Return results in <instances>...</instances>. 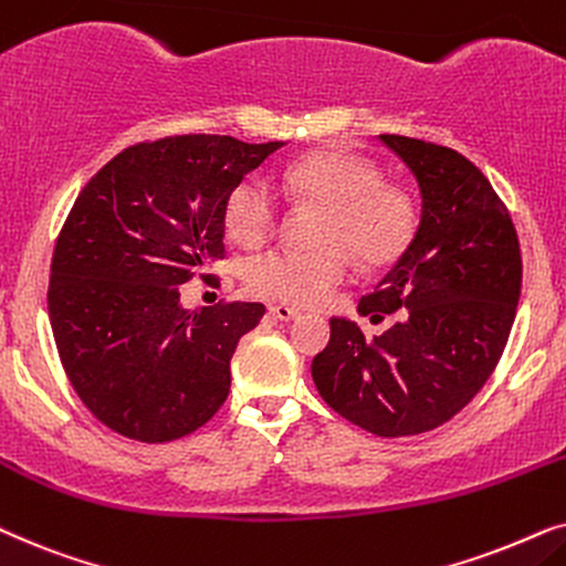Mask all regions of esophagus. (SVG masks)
<instances>
[{"instance_id":"obj_1","label":"esophagus","mask_w":566,"mask_h":566,"mask_svg":"<svg viewBox=\"0 0 566 566\" xmlns=\"http://www.w3.org/2000/svg\"><path fill=\"white\" fill-rule=\"evenodd\" d=\"M269 313L279 321H295L300 315V311H295V307H290V305H271Z\"/></svg>"}]
</instances>
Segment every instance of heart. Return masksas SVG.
Returning a JSON list of instances; mask_svg holds the SVG:
<instances>
[{"mask_svg": "<svg viewBox=\"0 0 566 566\" xmlns=\"http://www.w3.org/2000/svg\"><path fill=\"white\" fill-rule=\"evenodd\" d=\"M321 207L315 251L271 248L245 263V282L263 297L318 303L354 271V253L367 266L401 259L417 232V205L403 188L382 184L380 170L349 149H318L276 176H245L224 205V230L240 245H261L282 220V195Z\"/></svg>", "mask_w": 566, "mask_h": 566, "instance_id": "1", "label": "heart"}]
</instances>
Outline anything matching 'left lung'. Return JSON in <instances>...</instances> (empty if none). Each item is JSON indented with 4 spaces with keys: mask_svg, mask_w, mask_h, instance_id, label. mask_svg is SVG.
<instances>
[{
    "mask_svg": "<svg viewBox=\"0 0 566 566\" xmlns=\"http://www.w3.org/2000/svg\"><path fill=\"white\" fill-rule=\"evenodd\" d=\"M380 142L409 165L421 217L411 245L359 313L386 334L365 338L331 318L313 380L331 409L378 437L421 434L453 419L494 373L515 321L523 255L510 209L455 149L398 134Z\"/></svg>",
    "mask_w": 566,
    "mask_h": 566,
    "instance_id": "obj_1",
    "label": "left lung"
}]
</instances>
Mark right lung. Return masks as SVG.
I'll list each match as a JSON object with an SVG mask.
<instances>
[{
  "instance_id": "1",
  "label": "right lung",
  "mask_w": 566,
  "mask_h": 566,
  "mask_svg": "<svg viewBox=\"0 0 566 566\" xmlns=\"http://www.w3.org/2000/svg\"><path fill=\"white\" fill-rule=\"evenodd\" d=\"M282 142L178 134L126 147L66 214L54 245L49 318L82 403L129 440L205 427L230 394V359L266 313L222 300L180 307V284L224 259V205Z\"/></svg>"
}]
</instances>
